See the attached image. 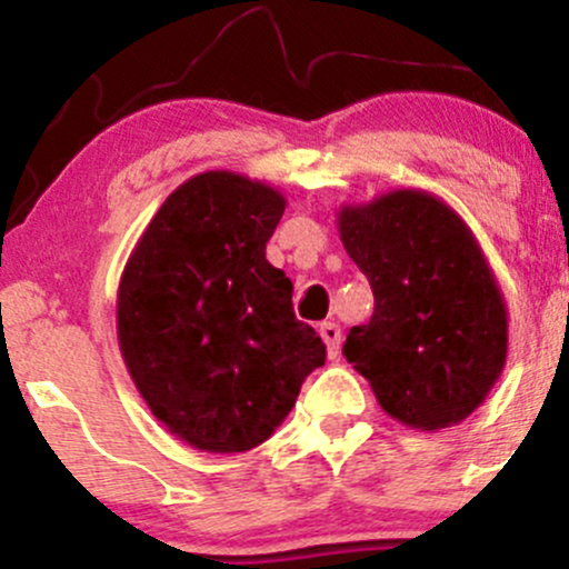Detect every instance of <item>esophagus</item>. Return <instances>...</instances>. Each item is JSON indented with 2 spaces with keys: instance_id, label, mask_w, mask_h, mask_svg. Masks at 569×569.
Returning <instances> with one entry per match:
<instances>
[{
  "instance_id": "1",
  "label": "esophagus",
  "mask_w": 569,
  "mask_h": 569,
  "mask_svg": "<svg viewBox=\"0 0 569 569\" xmlns=\"http://www.w3.org/2000/svg\"><path fill=\"white\" fill-rule=\"evenodd\" d=\"M319 336L325 338L327 355H330V358H336L338 349H341V327H338L336 321H321Z\"/></svg>"
}]
</instances>
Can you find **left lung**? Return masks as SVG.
<instances>
[{
	"label": "left lung",
	"instance_id": "left-lung-1",
	"mask_svg": "<svg viewBox=\"0 0 569 569\" xmlns=\"http://www.w3.org/2000/svg\"><path fill=\"white\" fill-rule=\"evenodd\" d=\"M338 233L369 278L375 317L343 355L388 416L410 429L465 421L501 377L509 321L501 286L465 220L423 189L338 209Z\"/></svg>",
	"mask_w": 569,
	"mask_h": 569
}]
</instances>
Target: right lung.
<instances>
[{"label":"right lung","instance_id":"add662e5","mask_svg":"<svg viewBox=\"0 0 569 569\" xmlns=\"http://www.w3.org/2000/svg\"><path fill=\"white\" fill-rule=\"evenodd\" d=\"M286 198L263 181L206 170L168 194L118 286V343L153 416L192 449L261 446L325 366L295 317L291 280L267 261Z\"/></svg>","mask_w":569,"mask_h":569}]
</instances>
